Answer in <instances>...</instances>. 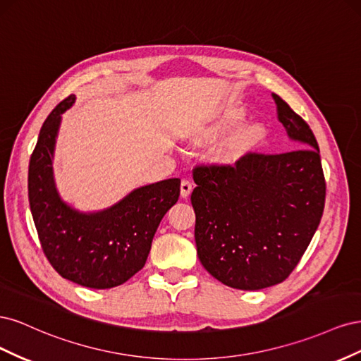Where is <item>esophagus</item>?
Returning a JSON list of instances; mask_svg holds the SVG:
<instances>
[{
    "mask_svg": "<svg viewBox=\"0 0 361 361\" xmlns=\"http://www.w3.org/2000/svg\"><path fill=\"white\" fill-rule=\"evenodd\" d=\"M191 191H192V182L188 180V179H183L180 182V195L183 199H187L188 195L191 194Z\"/></svg>",
    "mask_w": 361,
    "mask_h": 361,
    "instance_id": "obj_1",
    "label": "esophagus"
}]
</instances>
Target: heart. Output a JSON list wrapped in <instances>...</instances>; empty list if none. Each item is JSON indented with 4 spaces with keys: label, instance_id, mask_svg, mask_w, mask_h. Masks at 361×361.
Here are the masks:
<instances>
[{
    "label": "heart",
    "instance_id": "heart-1",
    "mask_svg": "<svg viewBox=\"0 0 361 361\" xmlns=\"http://www.w3.org/2000/svg\"><path fill=\"white\" fill-rule=\"evenodd\" d=\"M244 117H245V114L243 110L228 111L224 118L223 126L226 129H231V128L241 123ZM264 135H265V129L260 123H253V125L244 128L241 133H239L232 141H228V143L226 145V147L223 149V158H227V159L236 158L245 147H248L250 145L257 143V141L264 138Z\"/></svg>",
    "mask_w": 361,
    "mask_h": 361
}]
</instances>
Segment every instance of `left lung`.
<instances>
[{"label": "left lung", "instance_id": "1", "mask_svg": "<svg viewBox=\"0 0 361 361\" xmlns=\"http://www.w3.org/2000/svg\"><path fill=\"white\" fill-rule=\"evenodd\" d=\"M272 97L279 120L301 149L274 155L248 152L233 166L202 164L192 170L197 256L212 277L243 290L289 277L325 204L318 141L280 96Z\"/></svg>", "mask_w": 361, "mask_h": 361}]
</instances>
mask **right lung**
I'll list each match as a JSON object with an SVG mask.
<instances>
[{
  "mask_svg": "<svg viewBox=\"0 0 361 361\" xmlns=\"http://www.w3.org/2000/svg\"><path fill=\"white\" fill-rule=\"evenodd\" d=\"M75 102L71 94L43 123L28 166V200L43 253L63 279L92 289L122 285L145 267L152 239L178 202L180 179L140 187L99 212L84 214L64 203L52 174L61 114Z\"/></svg>",
  "mask_w": 361,
  "mask_h": 361,
  "instance_id": "right-lung-1",
  "label": "right lung"
}]
</instances>
